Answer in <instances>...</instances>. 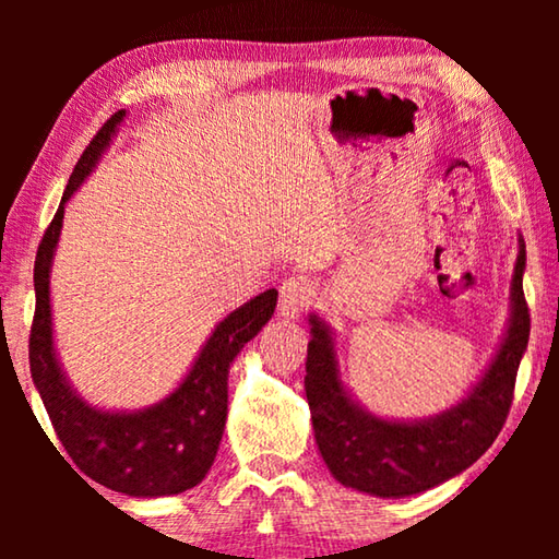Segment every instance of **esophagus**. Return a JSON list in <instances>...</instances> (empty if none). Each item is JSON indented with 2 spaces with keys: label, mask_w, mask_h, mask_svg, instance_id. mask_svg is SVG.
Instances as JSON below:
<instances>
[{
  "label": "esophagus",
  "mask_w": 559,
  "mask_h": 559,
  "mask_svg": "<svg viewBox=\"0 0 559 559\" xmlns=\"http://www.w3.org/2000/svg\"><path fill=\"white\" fill-rule=\"evenodd\" d=\"M313 296H316L313 283H310L308 278H302V276L286 278L283 281L281 296H278V316L283 320L300 318V313L310 306Z\"/></svg>",
  "instance_id": "34e87169"
}]
</instances>
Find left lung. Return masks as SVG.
<instances>
[{
  "instance_id": "left-lung-1",
  "label": "left lung",
  "mask_w": 559,
  "mask_h": 559,
  "mask_svg": "<svg viewBox=\"0 0 559 559\" xmlns=\"http://www.w3.org/2000/svg\"><path fill=\"white\" fill-rule=\"evenodd\" d=\"M523 273L525 241L518 236L508 323L493 357L466 396L424 419H390L367 409L343 380L335 330L308 313L306 400L318 451L337 484L377 498H406L447 484L484 456L503 429L527 349Z\"/></svg>"
}]
</instances>
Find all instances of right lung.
Here are the masks:
<instances>
[{
  "instance_id": "1",
  "label": "right lung",
  "mask_w": 559,
  "mask_h": 559,
  "mask_svg": "<svg viewBox=\"0 0 559 559\" xmlns=\"http://www.w3.org/2000/svg\"><path fill=\"white\" fill-rule=\"evenodd\" d=\"M126 118L128 112L118 110L91 140L66 185L59 212L41 239L34 263L36 313L29 362L34 386L49 412L56 437L79 471L116 493L163 498L200 486L210 473L226 427L231 362L271 320L278 290H263L224 316L182 380L159 402L143 409H106L83 400L56 349L51 269L66 204L98 167Z\"/></svg>"
}]
</instances>
